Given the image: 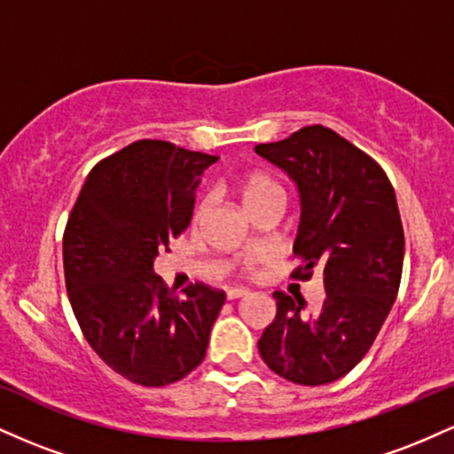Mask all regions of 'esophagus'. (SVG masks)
<instances>
[{"mask_svg": "<svg viewBox=\"0 0 454 454\" xmlns=\"http://www.w3.org/2000/svg\"><path fill=\"white\" fill-rule=\"evenodd\" d=\"M249 290L247 288H231L228 290V301H237L241 299V296H247Z\"/></svg>", "mask_w": 454, "mask_h": 454, "instance_id": "esophagus-1", "label": "esophagus"}]
</instances>
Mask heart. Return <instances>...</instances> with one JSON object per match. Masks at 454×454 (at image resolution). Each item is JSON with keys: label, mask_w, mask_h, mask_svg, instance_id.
<instances>
[{"label": "heart", "mask_w": 454, "mask_h": 454, "mask_svg": "<svg viewBox=\"0 0 454 454\" xmlns=\"http://www.w3.org/2000/svg\"><path fill=\"white\" fill-rule=\"evenodd\" d=\"M239 192H241V198L247 209H254V207L260 205V202L270 200V198H284L281 185L273 179V176L262 173V170H249V173H245L241 179H239ZM209 209H211V196L205 194L198 198L192 222L200 223L207 217ZM245 267H247V270H252L254 269L252 260H249Z\"/></svg>", "instance_id": "heart-1"}]
</instances>
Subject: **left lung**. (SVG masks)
Wrapping results in <instances>:
<instances>
[{"label":"left lung","mask_w":454,"mask_h":454,"mask_svg":"<svg viewBox=\"0 0 454 454\" xmlns=\"http://www.w3.org/2000/svg\"><path fill=\"white\" fill-rule=\"evenodd\" d=\"M256 151L299 185L301 267L293 278L307 281L320 270L326 293L320 309L305 316L303 299L278 290V316L258 352L288 382H335L369 352L397 299L403 226L395 190L372 155L325 126H305Z\"/></svg>","instance_id":"obj_1"}]
</instances>
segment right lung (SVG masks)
<instances>
[{
  "mask_svg": "<svg viewBox=\"0 0 454 454\" xmlns=\"http://www.w3.org/2000/svg\"><path fill=\"white\" fill-rule=\"evenodd\" d=\"M215 155L137 140L98 161L64 231L66 290L78 326L113 372L140 387L179 382L202 363L223 290L176 294L153 273L190 226L198 181Z\"/></svg>",
  "mask_w": 454,
  "mask_h": 454,
  "instance_id": "add662e5",
  "label": "right lung"
}]
</instances>
